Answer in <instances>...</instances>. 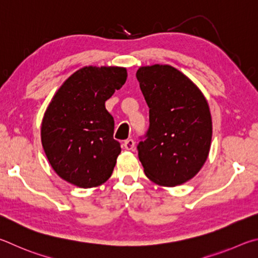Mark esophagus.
I'll return each mask as SVG.
<instances>
[{"label":"esophagus","mask_w":258,"mask_h":258,"mask_svg":"<svg viewBox=\"0 0 258 258\" xmlns=\"http://www.w3.org/2000/svg\"><path fill=\"white\" fill-rule=\"evenodd\" d=\"M123 147L126 151H134L135 142L133 141V139H126V141H124V143H123Z\"/></svg>","instance_id":"34e87169"}]
</instances>
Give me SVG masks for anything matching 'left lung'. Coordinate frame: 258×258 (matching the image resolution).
I'll list each match as a JSON object with an SVG mask.
<instances>
[{
    "mask_svg": "<svg viewBox=\"0 0 258 258\" xmlns=\"http://www.w3.org/2000/svg\"><path fill=\"white\" fill-rule=\"evenodd\" d=\"M136 77L150 107L147 138L138 145L144 172L159 186H179L195 177L209 157V103L186 75L169 64L141 67Z\"/></svg>",
    "mask_w": 258,
    "mask_h": 258,
    "instance_id": "left-lung-1",
    "label": "left lung"
}]
</instances>
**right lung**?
Wrapping results in <instances>:
<instances>
[{"instance_id":"right-lung-1","label":"right lung","mask_w":258,"mask_h":258,"mask_svg":"<svg viewBox=\"0 0 258 258\" xmlns=\"http://www.w3.org/2000/svg\"><path fill=\"white\" fill-rule=\"evenodd\" d=\"M126 77L123 67H84L54 94L40 137L49 164L67 182L94 188L111 177L121 147L113 139L114 120L105 102Z\"/></svg>"}]
</instances>
